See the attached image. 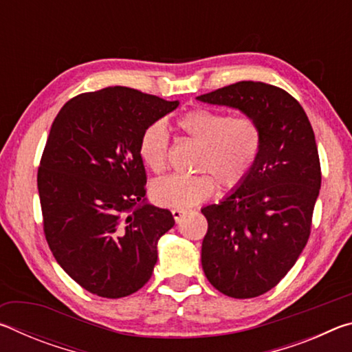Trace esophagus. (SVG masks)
Wrapping results in <instances>:
<instances>
[{"label": "esophagus", "mask_w": 352, "mask_h": 352, "mask_svg": "<svg viewBox=\"0 0 352 352\" xmlns=\"http://www.w3.org/2000/svg\"><path fill=\"white\" fill-rule=\"evenodd\" d=\"M184 214H186V211L184 210H172V216H174V219H175V222L178 223L182 220V217L184 216Z\"/></svg>", "instance_id": "1"}]
</instances>
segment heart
Segmentation results:
<instances>
[{
    "label": "heart",
    "instance_id": "obj_1",
    "mask_svg": "<svg viewBox=\"0 0 352 352\" xmlns=\"http://www.w3.org/2000/svg\"><path fill=\"white\" fill-rule=\"evenodd\" d=\"M177 127L200 146L195 158V175H170L152 184V197L158 205L184 210L211 197L214 180L233 189L245 180L261 151L262 135L250 116L230 118L211 109L189 110L177 119ZM140 157L155 174L168 168L169 133L162 122L147 126L140 138Z\"/></svg>",
    "mask_w": 352,
    "mask_h": 352
}]
</instances>
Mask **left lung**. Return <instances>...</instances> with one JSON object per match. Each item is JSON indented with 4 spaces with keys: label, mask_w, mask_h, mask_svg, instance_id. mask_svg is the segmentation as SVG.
<instances>
[{
    "label": "left lung",
    "mask_w": 352,
    "mask_h": 352,
    "mask_svg": "<svg viewBox=\"0 0 352 352\" xmlns=\"http://www.w3.org/2000/svg\"><path fill=\"white\" fill-rule=\"evenodd\" d=\"M197 100L239 110L261 129V151L245 180L201 208L208 281L231 298L259 296L287 275L311 234L321 186L314 130L300 102L269 83L242 80Z\"/></svg>",
    "instance_id": "8db88e82"
}]
</instances>
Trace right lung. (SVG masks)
I'll return each instance as SVG.
<instances>
[{"label":"right lung","mask_w":352,"mask_h":352,"mask_svg":"<svg viewBox=\"0 0 352 352\" xmlns=\"http://www.w3.org/2000/svg\"><path fill=\"white\" fill-rule=\"evenodd\" d=\"M178 104L109 87L68 100L52 122L37 175L45 236L58 265L94 295L140 290L175 223L146 199L140 138Z\"/></svg>","instance_id":"obj_1"}]
</instances>
